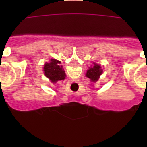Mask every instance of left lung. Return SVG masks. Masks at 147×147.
I'll list each match as a JSON object with an SVG mask.
<instances>
[{
  "instance_id": "left-lung-1",
  "label": "left lung",
  "mask_w": 147,
  "mask_h": 147,
  "mask_svg": "<svg viewBox=\"0 0 147 147\" xmlns=\"http://www.w3.org/2000/svg\"><path fill=\"white\" fill-rule=\"evenodd\" d=\"M103 71L101 69L99 65L94 63L93 67H90L87 71L86 76L91 80L93 82H96L100 77V75L102 74Z\"/></svg>"
}]
</instances>
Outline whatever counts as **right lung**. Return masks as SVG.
Instances as JSON below:
<instances>
[{"label":"right lung","mask_w":147,"mask_h":147,"mask_svg":"<svg viewBox=\"0 0 147 147\" xmlns=\"http://www.w3.org/2000/svg\"><path fill=\"white\" fill-rule=\"evenodd\" d=\"M59 64H60L59 61L51 59L49 63H45L44 65V74L53 83L64 80L65 78V71Z\"/></svg>","instance_id":"add662e5"}]
</instances>
